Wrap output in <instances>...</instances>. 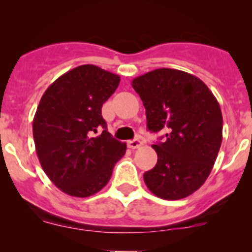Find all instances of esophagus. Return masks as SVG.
Segmentation results:
<instances>
[{"instance_id":"34e87169","label":"esophagus","mask_w":252,"mask_h":252,"mask_svg":"<svg viewBox=\"0 0 252 252\" xmlns=\"http://www.w3.org/2000/svg\"><path fill=\"white\" fill-rule=\"evenodd\" d=\"M142 145V140L141 139H139V138H136V139H134V140H130V141H128V147L129 149H139V147H140Z\"/></svg>"}]
</instances>
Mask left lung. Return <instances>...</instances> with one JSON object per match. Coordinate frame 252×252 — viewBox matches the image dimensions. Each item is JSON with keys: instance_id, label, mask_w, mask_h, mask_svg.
Instances as JSON below:
<instances>
[{"instance_id": "8db88e82", "label": "left lung", "mask_w": 252, "mask_h": 252, "mask_svg": "<svg viewBox=\"0 0 252 252\" xmlns=\"http://www.w3.org/2000/svg\"><path fill=\"white\" fill-rule=\"evenodd\" d=\"M146 110L147 129L166 133L152 145L157 163L144 173L150 191L179 200L206 182L222 144L218 101L202 80L187 72L159 68L131 83Z\"/></svg>"}]
</instances>
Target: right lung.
Wrapping results in <instances>:
<instances>
[{"label": "right lung", "mask_w": 252, "mask_h": 252, "mask_svg": "<svg viewBox=\"0 0 252 252\" xmlns=\"http://www.w3.org/2000/svg\"><path fill=\"white\" fill-rule=\"evenodd\" d=\"M119 81L100 67L79 65L53 81L40 100L32 121L37 157L51 182L70 196L100 191L126 154V144L108 133L101 114Z\"/></svg>", "instance_id": "add662e5"}]
</instances>
